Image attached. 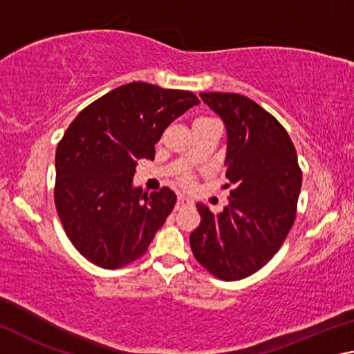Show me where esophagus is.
Returning a JSON list of instances; mask_svg holds the SVG:
<instances>
[{
	"instance_id": "34e87169",
	"label": "esophagus",
	"mask_w": 354,
	"mask_h": 354,
	"mask_svg": "<svg viewBox=\"0 0 354 354\" xmlns=\"http://www.w3.org/2000/svg\"><path fill=\"white\" fill-rule=\"evenodd\" d=\"M189 206H194V201L187 198V196H184V195L178 196V201H176V206H175L176 211H179V209H184V207H189Z\"/></svg>"
}]
</instances>
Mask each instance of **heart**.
Instances as JSON below:
<instances>
[{"mask_svg":"<svg viewBox=\"0 0 354 354\" xmlns=\"http://www.w3.org/2000/svg\"><path fill=\"white\" fill-rule=\"evenodd\" d=\"M198 120H205V118H198ZM195 122H196V120H195Z\"/></svg>","mask_w":354,"mask_h":354,"instance_id":"obj_1","label":"heart"}]
</instances>
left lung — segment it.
Instances as JSON below:
<instances>
[{"label":"left lung","instance_id":"obj_1","mask_svg":"<svg viewBox=\"0 0 354 354\" xmlns=\"http://www.w3.org/2000/svg\"><path fill=\"white\" fill-rule=\"evenodd\" d=\"M226 129L225 176L234 190L214 215L198 203L201 223L190 234L192 253L214 277L237 281L278 253L295 220L301 170L279 122L237 93H200Z\"/></svg>","mask_w":354,"mask_h":354}]
</instances>
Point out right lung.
I'll use <instances>...</instances> for the list:
<instances>
[{
  "label": "right lung",
  "mask_w": 354,
  "mask_h": 354,
  "mask_svg": "<svg viewBox=\"0 0 354 354\" xmlns=\"http://www.w3.org/2000/svg\"><path fill=\"white\" fill-rule=\"evenodd\" d=\"M196 104L192 92L129 82L88 104L65 131L56 209L71 243L95 266L113 270L147 253L176 195L136 187L137 160H153L165 128Z\"/></svg>",
  "instance_id": "1"
}]
</instances>
